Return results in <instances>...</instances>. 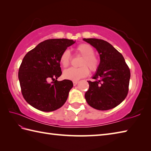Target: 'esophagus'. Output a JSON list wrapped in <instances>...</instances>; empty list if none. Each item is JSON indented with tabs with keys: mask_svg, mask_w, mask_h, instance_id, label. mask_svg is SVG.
Returning a JSON list of instances; mask_svg holds the SVG:
<instances>
[{
	"mask_svg": "<svg viewBox=\"0 0 151 151\" xmlns=\"http://www.w3.org/2000/svg\"><path fill=\"white\" fill-rule=\"evenodd\" d=\"M78 83V81H73V85L74 86H76V84H77Z\"/></svg>",
	"mask_w": 151,
	"mask_h": 151,
	"instance_id": "34e87169",
	"label": "esophagus"
}]
</instances>
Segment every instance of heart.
I'll list each match as a JSON object with an SVG mask.
<instances>
[{
  "mask_svg": "<svg viewBox=\"0 0 151 151\" xmlns=\"http://www.w3.org/2000/svg\"><path fill=\"white\" fill-rule=\"evenodd\" d=\"M76 50L79 55L82 56L78 68L71 67L64 70L63 77L70 81H78L79 79L87 76L89 73V70L95 72L99 68V60L95 55V50L91 45L88 43H81L76 47ZM71 56L69 50H65L60 57V63L63 67L69 65Z\"/></svg>",
  "mask_w": 151,
  "mask_h": 151,
  "instance_id": "obj_1",
  "label": "heart"
}]
</instances>
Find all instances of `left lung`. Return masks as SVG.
<instances>
[{
	"label": "left lung",
	"mask_w": 151,
	"mask_h": 151,
	"mask_svg": "<svg viewBox=\"0 0 151 151\" xmlns=\"http://www.w3.org/2000/svg\"><path fill=\"white\" fill-rule=\"evenodd\" d=\"M97 50L101 62L93 76L88 81L89 89L85 98L88 104L99 110H108L123 102L129 92L130 71L123 55L107 41L83 39Z\"/></svg>",
	"instance_id": "obj_1"
}]
</instances>
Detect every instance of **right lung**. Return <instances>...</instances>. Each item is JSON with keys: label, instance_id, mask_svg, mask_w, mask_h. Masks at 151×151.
Wrapping results in <instances>:
<instances>
[{"label": "right lung", "instance_id": "obj_1", "mask_svg": "<svg viewBox=\"0 0 151 151\" xmlns=\"http://www.w3.org/2000/svg\"><path fill=\"white\" fill-rule=\"evenodd\" d=\"M72 40L51 39L38 44L24 56L18 77L22 95L32 106L43 111H52L65 104L73 84L69 80L58 81L62 75L60 57ZM52 79L54 82H48Z\"/></svg>", "mask_w": 151, "mask_h": 151}]
</instances>
